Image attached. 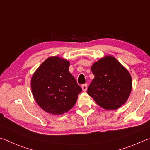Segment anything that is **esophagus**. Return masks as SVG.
<instances>
[{
    "instance_id": "obj_1",
    "label": "esophagus",
    "mask_w": 150,
    "mask_h": 150,
    "mask_svg": "<svg viewBox=\"0 0 150 150\" xmlns=\"http://www.w3.org/2000/svg\"><path fill=\"white\" fill-rule=\"evenodd\" d=\"M82 89H83V91H84V92H85V91H86V90H87V84H83L82 85Z\"/></svg>"
}]
</instances>
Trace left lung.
Segmentation results:
<instances>
[{
    "instance_id": "8db88e82",
    "label": "left lung",
    "mask_w": 150,
    "mask_h": 150,
    "mask_svg": "<svg viewBox=\"0 0 150 150\" xmlns=\"http://www.w3.org/2000/svg\"><path fill=\"white\" fill-rule=\"evenodd\" d=\"M91 70L94 78L87 93L100 107L114 110L127 102L132 90V78L117 59L105 56L95 62Z\"/></svg>"
}]
</instances>
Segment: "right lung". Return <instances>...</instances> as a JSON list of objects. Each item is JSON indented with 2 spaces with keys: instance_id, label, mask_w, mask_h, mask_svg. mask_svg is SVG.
Returning <instances> with one entry per match:
<instances>
[{
  "instance_id": "add662e5",
  "label": "right lung",
  "mask_w": 150,
  "mask_h": 150,
  "mask_svg": "<svg viewBox=\"0 0 150 150\" xmlns=\"http://www.w3.org/2000/svg\"><path fill=\"white\" fill-rule=\"evenodd\" d=\"M69 62L58 56L47 58L35 71L31 81L33 95L40 108L62 115L77 102L81 87L69 71Z\"/></svg>"
}]
</instances>
